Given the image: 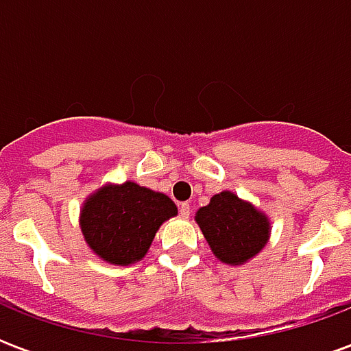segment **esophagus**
<instances>
[{
  "mask_svg": "<svg viewBox=\"0 0 351 351\" xmlns=\"http://www.w3.org/2000/svg\"><path fill=\"white\" fill-rule=\"evenodd\" d=\"M190 203H180V205H178V213H180L182 218H188V216H190Z\"/></svg>",
  "mask_w": 351,
  "mask_h": 351,
  "instance_id": "obj_1",
  "label": "esophagus"
}]
</instances>
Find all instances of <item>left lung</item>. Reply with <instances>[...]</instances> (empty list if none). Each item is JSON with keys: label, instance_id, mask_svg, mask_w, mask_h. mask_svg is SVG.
Instances as JSON below:
<instances>
[{"label": "left lung", "instance_id": "obj_1", "mask_svg": "<svg viewBox=\"0 0 351 351\" xmlns=\"http://www.w3.org/2000/svg\"><path fill=\"white\" fill-rule=\"evenodd\" d=\"M195 220L216 258L226 263H244L254 258L269 235L263 214L231 191L214 195L208 205L199 208Z\"/></svg>", "mask_w": 351, "mask_h": 351}]
</instances>
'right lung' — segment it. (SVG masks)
<instances>
[{"label":"right lung","mask_w":351,"mask_h":351,"mask_svg":"<svg viewBox=\"0 0 351 351\" xmlns=\"http://www.w3.org/2000/svg\"><path fill=\"white\" fill-rule=\"evenodd\" d=\"M176 214L175 203L135 182L108 186L88 199L80 216L86 243L114 265L138 261L152 244L161 223Z\"/></svg>","instance_id":"add662e5"}]
</instances>
